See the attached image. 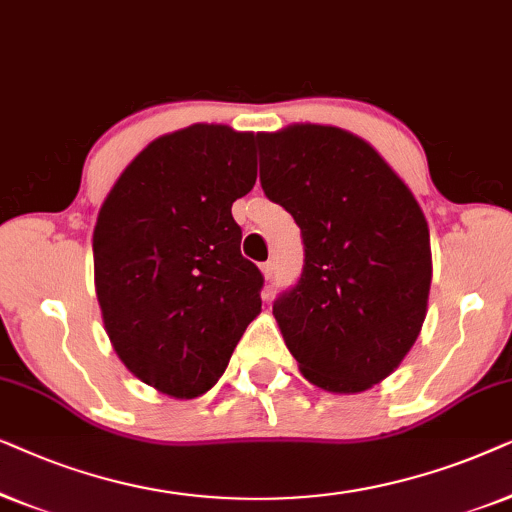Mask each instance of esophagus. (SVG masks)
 I'll list each match as a JSON object with an SVG mask.
<instances>
[{
  "label": "esophagus",
  "instance_id": "34e87169",
  "mask_svg": "<svg viewBox=\"0 0 512 512\" xmlns=\"http://www.w3.org/2000/svg\"><path fill=\"white\" fill-rule=\"evenodd\" d=\"M262 274H264V278H267V281H271V278H274V262H264L262 264Z\"/></svg>",
  "mask_w": 512,
  "mask_h": 512
}]
</instances>
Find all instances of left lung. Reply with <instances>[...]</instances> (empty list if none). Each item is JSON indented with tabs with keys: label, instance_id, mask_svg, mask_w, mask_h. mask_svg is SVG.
Returning <instances> with one entry per match:
<instances>
[{
	"label": "left lung",
	"instance_id": "1",
	"mask_svg": "<svg viewBox=\"0 0 512 512\" xmlns=\"http://www.w3.org/2000/svg\"><path fill=\"white\" fill-rule=\"evenodd\" d=\"M260 159L264 194L304 241L302 278L274 304L285 346L313 386L363 393L398 370L426 320L424 210L384 156L344 128L260 133Z\"/></svg>",
	"mask_w": 512,
	"mask_h": 512
}]
</instances>
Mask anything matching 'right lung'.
Masks as SVG:
<instances>
[{"label": "right lung", "instance_id": "add662e5", "mask_svg": "<svg viewBox=\"0 0 512 512\" xmlns=\"http://www.w3.org/2000/svg\"><path fill=\"white\" fill-rule=\"evenodd\" d=\"M255 133L194 124L128 163L93 229L95 295L128 370L170 398L203 395L262 311L231 203L255 187Z\"/></svg>", "mask_w": 512, "mask_h": 512}]
</instances>
